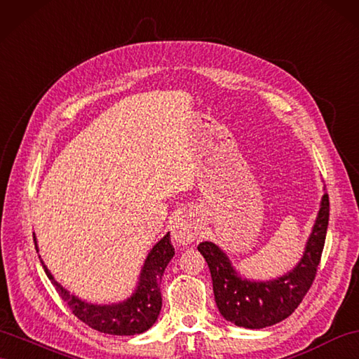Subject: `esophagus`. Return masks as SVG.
<instances>
[{
    "instance_id": "1",
    "label": "esophagus",
    "mask_w": 359,
    "mask_h": 359,
    "mask_svg": "<svg viewBox=\"0 0 359 359\" xmlns=\"http://www.w3.org/2000/svg\"><path fill=\"white\" fill-rule=\"evenodd\" d=\"M198 233L199 229L196 222L189 216H178L177 219L172 222V238L182 247L194 242Z\"/></svg>"
}]
</instances>
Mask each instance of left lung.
<instances>
[{"label": "left lung", "mask_w": 359, "mask_h": 359, "mask_svg": "<svg viewBox=\"0 0 359 359\" xmlns=\"http://www.w3.org/2000/svg\"><path fill=\"white\" fill-rule=\"evenodd\" d=\"M329 224V195H323L321 208L304 255L291 273L273 282H248L233 269L229 257L212 242H203L204 256L213 280L217 309L236 326L262 329L287 318L302 303L316 280Z\"/></svg>", "instance_id": "1"}]
</instances>
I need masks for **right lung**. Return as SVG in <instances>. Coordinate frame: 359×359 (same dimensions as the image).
I'll return each instance as SVG.
<instances>
[{
    "label": "right lung",
    "instance_id": "1",
    "mask_svg": "<svg viewBox=\"0 0 359 359\" xmlns=\"http://www.w3.org/2000/svg\"><path fill=\"white\" fill-rule=\"evenodd\" d=\"M33 241H36L34 236ZM173 255L175 248L172 247L170 234L168 233L147 256L135 292L126 302L111 306L88 304L74 295H69V292L55 280L42 260L41 264L47 277L56 287L59 297L67 303L76 318L103 334L135 335L149 329L160 316L163 303L160 291L161 277Z\"/></svg>",
    "mask_w": 359,
    "mask_h": 359
}]
</instances>
